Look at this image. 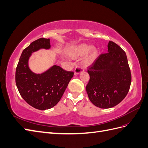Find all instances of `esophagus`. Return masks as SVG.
Returning <instances> with one entry per match:
<instances>
[{"mask_svg": "<svg viewBox=\"0 0 148 148\" xmlns=\"http://www.w3.org/2000/svg\"><path fill=\"white\" fill-rule=\"evenodd\" d=\"M84 70V69L83 68V67L80 66H77L75 67V74L77 75V74H79L82 72V71H83Z\"/></svg>", "mask_w": 148, "mask_h": 148, "instance_id": "esophagus-1", "label": "esophagus"}]
</instances>
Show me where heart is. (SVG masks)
Wrapping results in <instances>:
<instances>
[{
    "mask_svg": "<svg viewBox=\"0 0 148 148\" xmlns=\"http://www.w3.org/2000/svg\"><path fill=\"white\" fill-rule=\"evenodd\" d=\"M68 54L73 58H76L85 54H87L84 59V63L86 65H91L92 64L97 56L98 51L96 47H90L87 44H81L79 45L70 48L68 50Z\"/></svg>",
    "mask_w": 148,
    "mask_h": 148,
    "instance_id": "1",
    "label": "heart"
}]
</instances>
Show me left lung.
I'll return each mask as SVG.
<instances>
[{
    "instance_id": "1",
    "label": "left lung",
    "mask_w": 148,
    "mask_h": 148,
    "mask_svg": "<svg viewBox=\"0 0 148 148\" xmlns=\"http://www.w3.org/2000/svg\"><path fill=\"white\" fill-rule=\"evenodd\" d=\"M89 82L86 86L89 100L96 107L108 109L126 97L132 82L126 53L109 41L108 52L101 53L88 67Z\"/></svg>"
}]
</instances>
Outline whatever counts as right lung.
Instances as JSON below:
<instances>
[{
	"label": "right lung",
	"instance_id": "add662e5",
	"mask_svg": "<svg viewBox=\"0 0 148 148\" xmlns=\"http://www.w3.org/2000/svg\"><path fill=\"white\" fill-rule=\"evenodd\" d=\"M50 39L39 38L22 52L15 72V82L21 96L34 108L46 110L55 106L63 96L74 75L59 66H52L46 72L36 74L29 69L31 53L40 49H49Z\"/></svg>",
	"mask_w": 148,
	"mask_h": 148
}]
</instances>
